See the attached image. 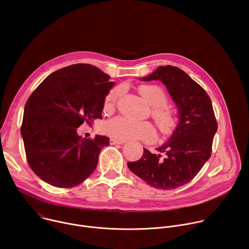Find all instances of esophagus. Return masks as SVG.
<instances>
[{
    "instance_id": "esophagus-1",
    "label": "esophagus",
    "mask_w": 249,
    "mask_h": 249,
    "mask_svg": "<svg viewBox=\"0 0 249 249\" xmlns=\"http://www.w3.org/2000/svg\"><path fill=\"white\" fill-rule=\"evenodd\" d=\"M126 141L124 140H116V139H110V145H121V144H124Z\"/></svg>"
}]
</instances>
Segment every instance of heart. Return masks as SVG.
<instances>
[{"label":"heart","instance_id":"b5f03b06","mask_svg":"<svg viewBox=\"0 0 249 249\" xmlns=\"http://www.w3.org/2000/svg\"><path fill=\"white\" fill-rule=\"evenodd\" d=\"M123 92V86L112 88L104 98V107L106 109L113 108ZM140 92L150 104L154 105L153 113L161 126L163 128L168 127L172 120V111L163 104L167 97L165 89L159 85H144L140 87ZM102 129L106 135L116 140L140 139L152 143L158 138V131L151 122L135 121L124 116H117L107 120Z\"/></svg>","mask_w":249,"mask_h":249}]
</instances>
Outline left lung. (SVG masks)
<instances>
[{"label":"left lung","mask_w":249,"mask_h":249,"mask_svg":"<svg viewBox=\"0 0 249 249\" xmlns=\"http://www.w3.org/2000/svg\"><path fill=\"white\" fill-rule=\"evenodd\" d=\"M142 80H158L166 86L178 107L179 123L157 154L144 148L139 160L127 164L150 186L175 189L190 182L211 157L218 129L212 101L205 89L177 67L160 66Z\"/></svg>","instance_id":"8db88e82"}]
</instances>
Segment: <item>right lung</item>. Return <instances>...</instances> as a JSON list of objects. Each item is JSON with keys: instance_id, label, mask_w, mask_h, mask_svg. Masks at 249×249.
I'll use <instances>...</instances> for the list:
<instances>
[{"instance_id": "1", "label": "right lung", "mask_w": 249, "mask_h": 249, "mask_svg": "<svg viewBox=\"0 0 249 249\" xmlns=\"http://www.w3.org/2000/svg\"><path fill=\"white\" fill-rule=\"evenodd\" d=\"M110 77L89 64H76L50 74L26 101L20 128L27 162L46 183L74 187L94 171L109 138L77 134L84 123L102 118Z\"/></svg>"}]
</instances>
